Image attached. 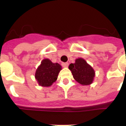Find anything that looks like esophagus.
<instances>
[{
	"label": "esophagus",
	"instance_id": "esophagus-1",
	"mask_svg": "<svg viewBox=\"0 0 126 126\" xmlns=\"http://www.w3.org/2000/svg\"><path fill=\"white\" fill-rule=\"evenodd\" d=\"M62 67H67L69 65V63L68 62H65V63H62Z\"/></svg>",
	"mask_w": 126,
	"mask_h": 126
}]
</instances>
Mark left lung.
I'll return each instance as SVG.
<instances>
[{
	"mask_svg": "<svg viewBox=\"0 0 126 126\" xmlns=\"http://www.w3.org/2000/svg\"><path fill=\"white\" fill-rule=\"evenodd\" d=\"M74 79L83 86L90 85L93 83L95 72L90 64L83 58L76 59L74 64L69 65Z\"/></svg>",
	"mask_w": 126,
	"mask_h": 126,
	"instance_id": "8db88e82",
	"label": "left lung"
}]
</instances>
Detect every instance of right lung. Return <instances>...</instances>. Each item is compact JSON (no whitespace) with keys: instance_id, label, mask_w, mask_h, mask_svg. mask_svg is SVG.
Wrapping results in <instances>:
<instances>
[{"instance_id":"obj_1","label":"right lung","mask_w":126,"mask_h":126,"mask_svg":"<svg viewBox=\"0 0 126 126\" xmlns=\"http://www.w3.org/2000/svg\"><path fill=\"white\" fill-rule=\"evenodd\" d=\"M62 69V66L58 63H53L48 59L41 62L35 72V79L41 86H50L57 79L58 75Z\"/></svg>"}]
</instances>
